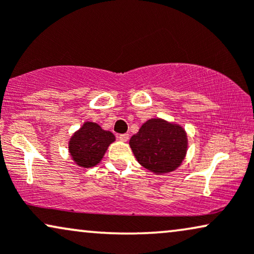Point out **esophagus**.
Here are the masks:
<instances>
[{"instance_id":"34e87169","label":"esophagus","mask_w":254,"mask_h":254,"mask_svg":"<svg viewBox=\"0 0 254 254\" xmlns=\"http://www.w3.org/2000/svg\"><path fill=\"white\" fill-rule=\"evenodd\" d=\"M118 137H119L121 141H128V139H129V134H127V133L119 134L118 135Z\"/></svg>"}]
</instances>
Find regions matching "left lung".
Instances as JSON below:
<instances>
[{"label":"left lung","instance_id":"obj_1","mask_svg":"<svg viewBox=\"0 0 254 254\" xmlns=\"http://www.w3.org/2000/svg\"><path fill=\"white\" fill-rule=\"evenodd\" d=\"M129 146L141 166L156 174H164L175 170L182 163L188 139L179 125L150 119L130 137Z\"/></svg>","mask_w":254,"mask_h":254}]
</instances>
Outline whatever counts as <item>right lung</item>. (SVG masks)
Masks as SVG:
<instances>
[{"label": "right lung", "mask_w": 254, "mask_h": 254, "mask_svg": "<svg viewBox=\"0 0 254 254\" xmlns=\"http://www.w3.org/2000/svg\"><path fill=\"white\" fill-rule=\"evenodd\" d=\"M115 140L113 133L95 123H85L68 142L72 159L79 167L91 168L100 162L107 148Z\"/></svg>", "instance_id": "1"}]
</instances>
